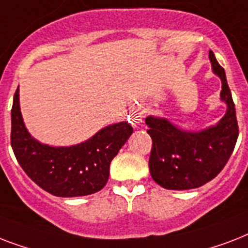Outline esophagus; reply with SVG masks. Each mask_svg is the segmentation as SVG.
I'll list each match as a JSON object with an SVG mask.
<instances>
[{"instance_id": "1", "label": "esophagus", "mask_w": 248, "mask_h": 248, "mask_svg": "<svg viewBox=\"0 0 248 248\" xmlns=\"http://www.w3.org/2000/svg\"><path fill=\"white\" fill-rule=\"evenodd\" d=\"M143 118H144L143 109L138 108L131 113V124H134L135 126L136 124H141V122H143Z\"/></svg>"}]
</instances>
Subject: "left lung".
I'll list each match as a JSON object with an SVG mask.
<instances>
[{"instance_id":"obj_1","label":"left lung","mask_w":248,"mask_h":248,"mask_svg":"<svg viewBox=\"0 0 248 248\" xmlns=\"http://www.w3.org/2000/svg\"><path fill=\"white\" fill-rule=\"evenodd\" d=\"M212 69L221 78L220 96L228 105L225 116L214 127L185 132L167 120L148 117L152 138L149 171L153 180L165 189L185 190L202 186L227 165L238 139V122L224 68L210 50Z\"/></svg>"}]
</instances>
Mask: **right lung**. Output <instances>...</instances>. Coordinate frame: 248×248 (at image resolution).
I'll return each mask as SVG.
<instances>
[{
    "instance_id": "add662e5",
    "label": "right lung",
    "mask_w": 248,
    "mask_h": 248,
    "mask_svg": "<svg viewBox=\"0 0 248 248\" xmlns=\"http://www.w3.org/2000/svg\"><path fill=\"white\" fill-rule=\"evenodd\" d=\"M134 131L127 122L112 124L91 139L69 148L40 144L21 118L19 87L11 108V147L24 172L56 197L89 196L104 188L112 159Z\"/></svg>"
}]
</instances>
